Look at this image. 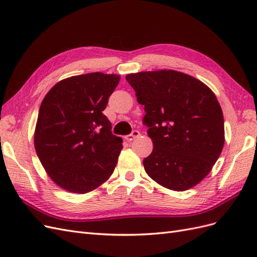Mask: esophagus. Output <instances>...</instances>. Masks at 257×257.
I'll list each match as a JSON object with an SVG mask.
<instances>
[{"label":"esophagus","mask_w":257,"mask_h":257,"mask_svg":"<svg viewBox=\"0 0 257 257\" xmlns=\"http://www.w3.org/2000/svg\"><path fill=\"white\" fill-rule=\"evenodd\" d=\"M139 136H141V133H139V131L134 130L130 135H127V136L125 137V139H126L127 142H132V141H134L135 138H137V137H139Z\"/></svg>","instance_id":"esophagus-1"}]
</instances>
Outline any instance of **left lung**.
I'll return each mask as SVG.
<instances>
[{
	"label": "left lung",
	"mask_w": 257,
	"mask_h": 257,
	"mask_svg": "<svg viewBox=\"0 0 257 257\" xmlns=\"http://www.w3.org/2000/svg\"><path fill=\"white\" fill-rule=\"evenodd\" d=\"M145 106L153 150L146 173L174 191L198 184L210 173L224 146V119L214 93L194 77L163 69L126 75Z\"/></svg>",
	"instance_id": "left-lung-1"
}]
</instances>
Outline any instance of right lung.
<instances>
[{
    "mask_svg": "<svg viewBox=\"0 0 257 257\" xmlns=\"http://www.w3.org/2000/svg\"><path fill=\"white\" fill-rule=\"evenodd\" d=\"M120 80L90 73L54 84L38 112L34 146L46 173L60 188L84 194L113 173L122 138L103 113Z\"/></svg>",
    "mask_w": 257,
    "mask_h": 257,
    "instance_id": "right-lung-1",
    "label": "right lung"
}]
</instances>
